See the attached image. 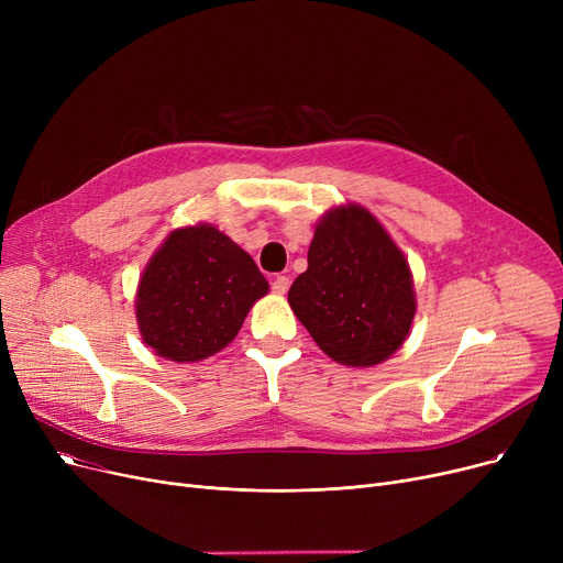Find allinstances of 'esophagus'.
Returning a JSON list of instances; mask_svg holds the SVG:
<instances>
[{
  "instance_id": "34e87169",
  "label": "esophagus",
  "mask_w": 563,
  "mask_h": 563,
  "mask_svg": "<svg viewBox=\"0 0 563 563\" xmlns=\"http://www.w3.org/2000/svg\"><path fill=\"white\" fill-rule=\"evenodd\" d=\"M289 289V278L287 276H276L274 283H272V291L278 294V297H283V294H287Z\"/></svg>"
}]
</instances>
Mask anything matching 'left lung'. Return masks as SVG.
Masks as SVG:
<instances>
[{
  "label": "left lung",
  "mask_w": 563,
  "mask_h": 563,
  "mask_svg": "<svg viewBox=\"0 0 563 563\" xmlns=\"http://www.w3.org/2000/svg\"><path fill=\"white\" fill-rule=\"evenodd\" d=\"M287 301L317 346L346 367L395 356L418 310L404 251L358 202L321 214L308 269L291 283Z\"/></svg>",
  "instance_id": "8db88e82"
}]
</instances>
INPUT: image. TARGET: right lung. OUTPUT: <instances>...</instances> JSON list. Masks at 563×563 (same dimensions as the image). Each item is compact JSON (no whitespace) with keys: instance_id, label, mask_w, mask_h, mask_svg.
Wrapping results in <instances>:
<instances>
[{"instance_id":"right-lung-1","label":"right lung","mask_w":563,"mask_h":563,"mask_svg":"<svg viewBox=\"0 0 563 563\" xmlns=\"http://www.w3.org/2000/svg\"><path fill=\"white\" fill-rule=\"evenodd\" d=\"M266 291L253 257L217 225L175 228L139 278V333L159 358L200 363L236 338Z\"/></svg>"}]
</instances>
